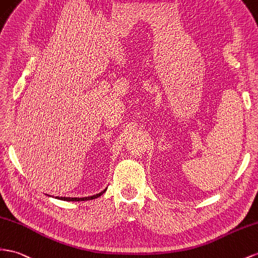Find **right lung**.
<instances>
[{"mask_svg": "<svg viewBox=\"0 0 258 258\" xmlns=\"http://www.w3.org/2000/svg\"><path fill=\"white\" fill-rule=\"evenodd\" d=\"M105 191H106V189L105 190H103L102 192H100V193H97V194H95V196H92V197H88V198H62V197H57V199H59V200H62V201H75V202H77V201H88V200H93V199H96V198H99V197H101L103 193H105Z\"/></svg>", "mask_w": 258, "mask_h": 258, "instance_id": "obj_1", "label": "right lung"}]
</instances>
